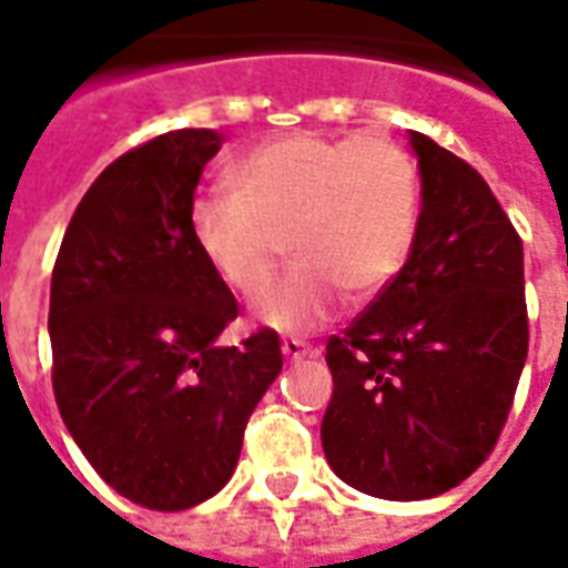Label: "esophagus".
<instances>
[{
  "instance_id": "34e87169",
  "label": "esophagus",
  "mask_w": 568,
  "mask_h": 568,
  "mask_svg": "<svg viewBox=\"0 0 568 568\" xmlns=\"http://www.w3.org/2000/svg\"><path fill=\"white\" fill-rule=\"evenodd\" d=\"M310 353H313V346L307 344V341H297V337H285L283 341V356L285 358H304V356H310Z\"/></svg>"
}]
</instances>
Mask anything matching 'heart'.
Segmentation results:
<instances>
[{
	"instance_id": "heart-1",
	"label": "heart",
	"mask_w": 568,
	"mask_h": 568,
	"mask_svg": "<svg viewBox=\"0 0 568 568\" xmlns=\"http://www.w3.org/2000/svg\"><path fill=\"white\" fill-rule=\"evenodd\" d=\"M231 191L191 206V236L231 292L258 295L285 252L295 267L255 301L276 332H310L341 304L368 301L405 267L417 234V170L383 136L297 130L227 166Z\"/></svg>"
}]
</instances>
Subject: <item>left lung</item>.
Wrapping results in <instances>:
<instances>
[{
    "mask_svg": "<svg viewBox=\"0 0 568 568\" xmlns=\"http://www.w3.org/2000/svg\"><path fill=\"white\" fill-rule=\"evenodd\" d=\"M410 145L423 179L410 255L325 344V459L393 501L440 496L487 459L529 349L524 240L475 166L423 133Z\"/></svg>",
    "mask_w": 568,
    "mask_h": 568,
    "instance_id": "obj_1",
    "label": "left lung"
}]
</instances>
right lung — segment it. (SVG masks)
<instances>
[{
  "instance_id": "add662e5",
  "label": "right lung",
  "mask_w": 568,
  "mask_h": 568,
  "mask_svg": "<svg viewBox=\"0 0 568 568\" xmlns=\"http://www.w3.org/2000/svg\"><path fill=\"white\" fill-rule=\"evenodd\" d=\"M215 130H173L97 175L51 276L54 398L88 463L124 499L185 511L231 480L252 410L280 371V334H219L236 297L191 236Z\"/></svg>"
}]
</instances>
